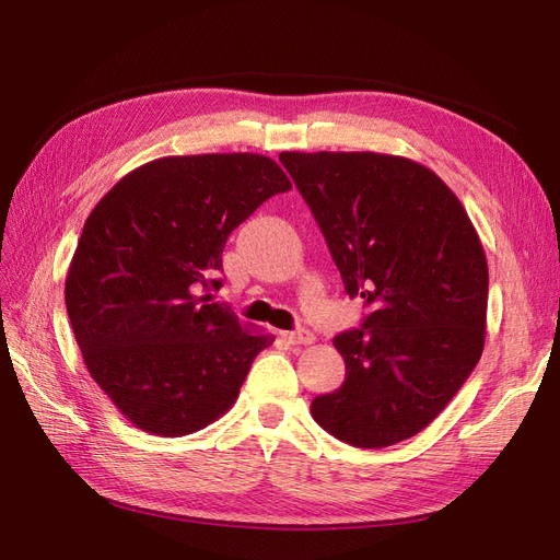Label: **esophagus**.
I'll return each instance as SVG.
<instances>
[{"label": "esophagus", "mask_w": 560, "mask_h": 560, "mask_svg": "<svg viewBox=\"0 0 560 560\" xmlns=\"http://www.w3.org/2000/svg\"><path fill=\"white\" fill-rule=\"evenodd\" d=\"M282 338L292 346H311L315 341V334L311 329H294V331H284Z\"/></svg>", "instance_id": "34e87169"}]
</instances>
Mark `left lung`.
Wrapping results in <instances>:
<instances>
[{
	"mask_svg": "<svg viewBox=\"0 0 560 560\" xmlns=\"http://www.w3.org/2000/svg\"><path fill=\"white\" fill-rule=\"evenodd\" d=\"M346 294L371 315L334 338L346 381L311 404L358 448L411 439L446 409L486 341L488 264L463 202L430 167L374 151H282Z\"/></svg>",
	"mask_w": 560,
	"mask_h": 560,
	"instance_id": "left-lung-1",
	"label": "left lung"
}]
</instances>
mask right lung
<instances>
[{
	"instance_id": "add662e5",
	"label": "right lung",
	"mask_w": 560,
	"mask_h": 560,
	"mask_svg": "<svg viewBox=\"0 0 560 560\" xmlns=\"http://www.w3.org/2000/svg\"><path fill=\"white\" fill-rule=\"evenodd\" d=\"M261 154L165 156L118 179L89 214L65 303L91 378L135 428L184 436L238 399L270 334H249L224 303L233 229L290 191Z\"/></svg>"
}]
</instances>
